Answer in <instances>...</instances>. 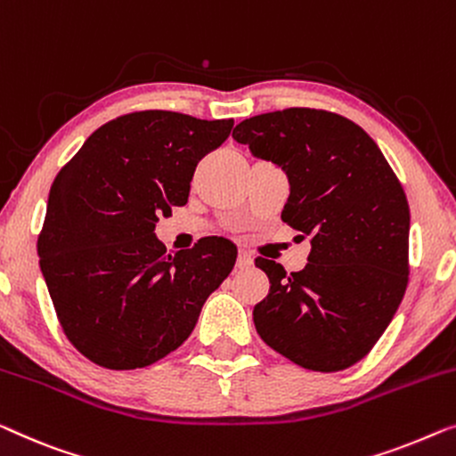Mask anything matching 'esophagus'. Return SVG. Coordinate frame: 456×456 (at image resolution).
Masks as SVG:
<instances>
[{
  "instance_id": "1",
  "label": "esophagus",
  "mask_w": 456,
  "mask_h": 456,
  "mask_svg": "<svg viewBox=\"0 0 456 456\" xmlns=\"http://www.w3.org/2000/svg\"><path fill=\"white\" fill-rule=\"evenodd\" d=\"M250 265H253V256H250V253H247V250H240L239 261H236V267L248 269Z\"/></svg>"
}]
</instances>
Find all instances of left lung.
Listing matches in <instances>:
<instances>
[{
	"instance_id": "obj_1",
	"label": "left lung",
	"mask_w": 456,
	"mask_h": 456,
	"mask_svg": "<svg viewBox=\"0 0 456 456\" xmlns=\"http://www.w3.org/2000/svg\"><path fill=\"white\" fill-rule=\"evenodd\" d=\"M232 137L286 170L281 220L310 240L302 272L255 259L272 283L253 310L256 333L308 370H346L366 358L403 300L405 191L372 137L338 113L275 110L239 123Z\"/></svg>"
}]
</instances>
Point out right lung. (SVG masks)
<instances>
[{
    "label": "right lung",
    "mask_w": 456,
    "mask_h": 456,
    "mask_svg": "<svg viewBox=\"0 0 456 456\" xmlns=\"http://www.w3.org/2000/svg\"><path fill=\"white\" fill-rule=\"evenodd\" d=\"M232 125L135 110L98 127L53 181L41 272L65 338L94 364L135 370L175 352L232 272L239 250L228 239L168 255L154 234Z\"/></svg>",
    "instance_id": "add662e5"
}]
</instances>
